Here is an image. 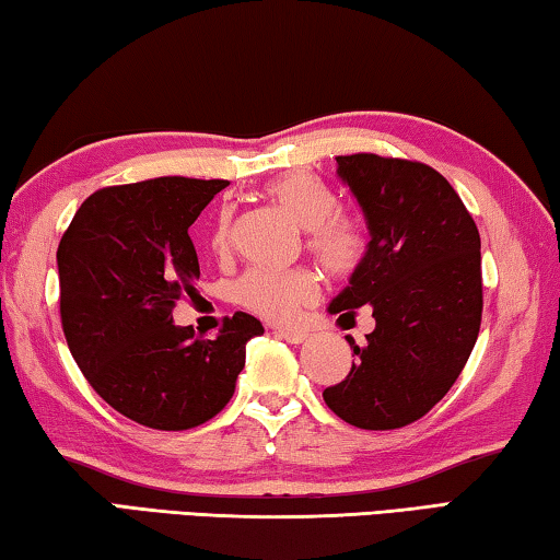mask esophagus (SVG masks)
Instances as JSON below:
<instances>
[{"label":"esophagus","instance_id":"34e87169","mask_svg":"<svg viewBox=\"0 0 560 560\" xmlns=\"http://www.w3.org/2000/svg\"><path fill=\"white\" fill-rule=\"evenodd\" d=\"M275 335L282 337V340L290 342V345H302L307 340L305 332H300V329H285V327H278L275 329Z\"/></svg>","mask_w":560,"mask_h":560}]
</instances>
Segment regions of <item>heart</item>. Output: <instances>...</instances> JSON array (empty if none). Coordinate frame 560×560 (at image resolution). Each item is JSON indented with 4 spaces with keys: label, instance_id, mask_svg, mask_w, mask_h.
<instances>
[{
    "label": "heart",
    "instance_id": "b5f03b06",
    "mask_svg": "<svg viewBox=\"0 0 560 560\" xmlns=\"http://www.w3.org/2000/svg\"><path fill=\"white\" fill-rule=\"evenodd\" d=\"M268 196L298 225L307 228V247L332 275H350L366 253V233L360 218L337 210V196L307 173H288L268 186ZM210 245L228 255L233 245V213L220 210ZM319 295V278L310 268H258L245 272L235 298L247 313L275 325H290Z\"/></svg>",
    "mask_w": 560,
    "mask_h": 560
}]
</instances>
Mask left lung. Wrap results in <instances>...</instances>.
Segmentation results:
<instances>
[{"instance_id":"obj_1","label":"left lung","mask_w":560,"mask_h":560,"mask_svg":"<svg viewBox=\"0 0 560 560\" xmlns=\"http://www.w3.org/2000/svg\"><path fill=\"white\" fill-rule=\"evenodd\" d=\"M370 243L350 285L329 302L347 329L370 305L374 329L325 405L360 429H399L432 409L459 377L481 327V237L448 180L419 161L337 155Z\"/></svg>"}]
</instances>
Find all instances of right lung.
<instances>
[{
  "label": "right lung",
  "mask_w": 560,
  "mask_h": 560,
  "mask_svg": "<svg viewBox=\"0 0 560 560\" xmlns=\"http://www.w3.org/2000/svg\"><path fill=\"white\" fill-rule=\"evenodd\" d=\"M225 180L166 176L89 196L61 235V327L71 357L106 405L161 432L213 419L235 392L260 319L235 313L215 340L173 325L200 278L188 228Z\"/></svg>",
  "instance_id": "right-lung-1"
}]
</instances>
